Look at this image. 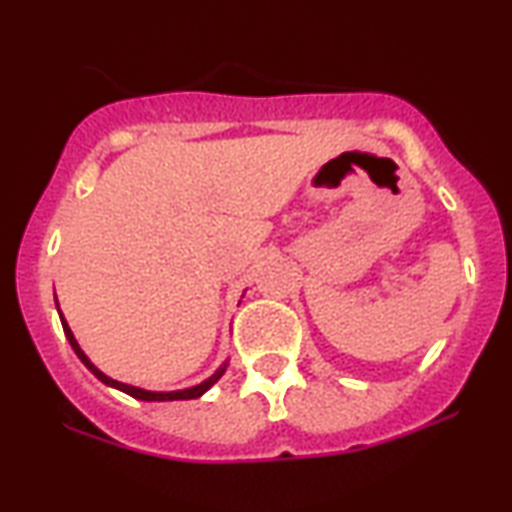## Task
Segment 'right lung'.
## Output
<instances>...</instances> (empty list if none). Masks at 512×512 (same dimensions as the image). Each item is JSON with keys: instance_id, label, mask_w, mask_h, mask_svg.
<instances>
[{"instance_id": "1", "label": "right lung", "mask_w": 512, "mask_h": 512, "mask_svg": "<svg viewBox=\"0 0 512 512\" xmlns=\"http://www.w3.org/2000/svg\"><path fill=\"white\" fill-rule=\"evenodd\" d=\"M60 312V310H58ZM60 321H62V328H65V335H67V340H69V345H72V349L76 352V356H79V359L83 361V366H86L90 373H93L97 380H102L104 384H107V387H114V389H118V391H125V394L128 396H132V398H139V401H188V398H198V396H202L205 394V391L212 387V384H216L219 382V377L226 373V363H223V366L216 370V373L209 377V380H205L202 384H198V387H191V389H184V391H146V389H139V387H130V384H123V382H118V380H111V377H107L102 373V370H97L93 363L88 361V356L83 354V349L79 347V342H76V338H74V333L69 331V326H67V321H65V317H62L60 314Z\"/></svg>"}]
</instances>
